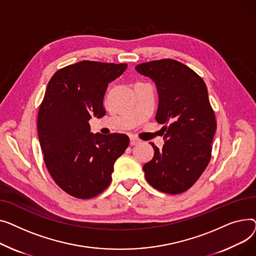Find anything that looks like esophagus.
Listing matches in <instances>:
<instances>
[{
    "label": "esophagus",
    "instance_id": "34e87169",
    "mask_svg": "<svg viewBox=\"0 0 256 256\" xmlns=\"http://www.w3.org/2000/svg\"><path fill=\"white\" fill-rule=\"evenodd\" d=\"M140 142V140L138 138H135V136H130V144H131V146L138 144Z\"/></svg>",
    "mask_w": 256,
    "mask_h": 256
}]
</instances>
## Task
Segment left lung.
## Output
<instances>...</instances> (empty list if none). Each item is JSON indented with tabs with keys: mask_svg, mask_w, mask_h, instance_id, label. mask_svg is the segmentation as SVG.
Wrapping results in <instances>:
<instances>
[{
	"mask_svg": "<svg viewBox=\"0 0 256 256\" xmlns=\"http://www.w3.org/2000/svg\"><path fill=\"white\" fill-rule=\"evenodd\" d=\"M151 78L159 97L156 121L164 124V144H154L153 159L144 165L148 183L178 194L198 181L212 155L216 118L208 90L198 74L176 60L163 58L135 67Z\"/></svg>",
	"mask_w": 256,
	"mask_h": 256,
	"instance_id": "obj_1",
	"label": "left lung"
}]
</instances>
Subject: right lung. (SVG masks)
<instances>
[{"mask_svg":"<svg viewBox=\"0 0 256 256\" xmlns=\"http://www.w3.org/2000/svg\"><path fill=\"white\" fill-rule=\"evenodd\" d=\"M126 68L82 61L58 70L48 84L38 112V138L48 172L71 196L88 200L106 189L116 160L129 146L126 134H93L88 124L93 116L106 112V88Z\"/></svg>","mask_w":256,"mask_h":256,"instance_id":"obj_1","label":"right lung"}]
</instances>
